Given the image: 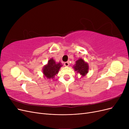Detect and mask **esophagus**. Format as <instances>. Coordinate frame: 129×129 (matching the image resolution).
<instances>
[{
	"label": "esophagus",
	"mask_w": 129,
	"mask_h": 129,
	"mask_svg": "<svg viewBox=\"0 0 129 129\" xmlns=\"http://www.w3.org/2000/svg\"><path fill=\"white\" fill-rule=\"evenodd\" d=\"M64 65L65 66H66V67H68V66H69V61L65 62L64 63Z\"/></svg>",
	"instance_id": "1"
}]
</instances>
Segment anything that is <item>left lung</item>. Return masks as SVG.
I'll use <instances>...</instances> for the list:
<instances>
[{
	"label": "left lung",
	"mask_w": 129,
	"mask_h": 129,
	"mask_svg": "<svg viewBox=\"0 0 129 129\" xmlns=\"http://www.w3.org/2000/svg\"><path fill=\"white\" fill-rule=\"evenodd\" d=\"M73 68L75 71L80 74L82 77L85 76L89 71L88 64L81 58L76 61V64L74 65Z\"/></svg>",
	"instance_id": "left-lung-1"
}]
</instances>
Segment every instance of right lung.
I'll return each mask as SVG.
<instances>
[{"label": "right lung", "mask_w": 129, "mask_h": 129, "mask_svg": "<svg viewBox=\"0 0 129 129\" xmlns=\"http://www.w3.org/2000/svg\"><path fill=\"white\" fill-rule=\"evenodd\" d=\"M62 65L60 62L56 63L53 58L48 60V63L43 68V74L44 76L48 79H53L62 67Z\"/></svg>", "instance_id": "obj_1"}]
</instances>
